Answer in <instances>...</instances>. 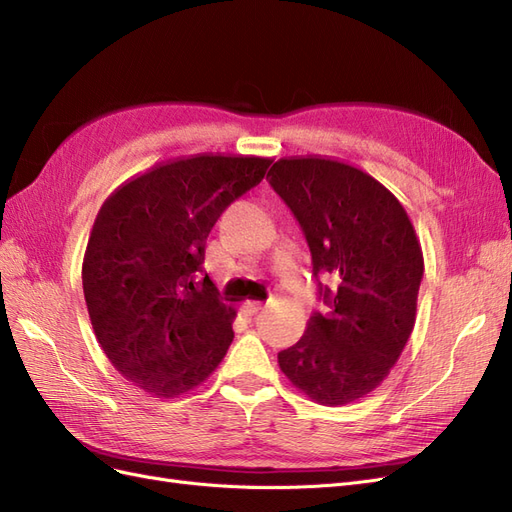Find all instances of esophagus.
Wrapping results in <instances>:
<instances>
[{"instance_id":"esophagus-1","label":"esophagus","mask_w":512,"mask_h":512,"mask_svg":"<svg viewBox=\"0 0 512 512\" xmlns=\"http://www.w3.org/2000/svg\"><path fill=\"white\" fill-rule=\"evenodd\" d=\"M262 307H265V303H262V301H247V303H245V314L254 316V314L260 312Z\"/></svg>"}]
</instances>
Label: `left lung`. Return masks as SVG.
Listing matches in <instances>:
<instances>
[{
	"label": "left lung",
	"mask_w": 512,
	"mask_h": 512,
	"mask_svg": "<svg viewBox=\"0 0 512 512\" xmlns=\"http://www.w3.org/2000/svg\"><path fill=\"white\" fill-rule=\"evenodd\" d=\"M273 190L299 220L329 312L277 354L292 386L322 406H346L389 376L416 320L423 250L404 205L365 170L322 156L277 160Z\"/></svg>",
	"instance_id": "left-lung-1"
}]
</instances>
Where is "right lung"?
I'll list each match as a JSON object with an SVG mask.
<instances>
[{
	"label": "right lung",
	"instance_id": "add662e5",
	"mask_svg": "<svg viewBox=\"0 0 512 512\" xmlns=\"http://www.w3.org/2000/svg\"><path fill=\"white\" fill-rule=\"evenodd\" d=\"M271 162L230 153L166 160L100 207L83 258L87 312L108 361L147 395L188 393L226 356L237 309L209 275L200 280L205 243Z\"/></svg>",
	"mask_w": 512,
	"mask_h": 512
}]
</instances>
